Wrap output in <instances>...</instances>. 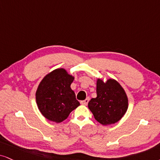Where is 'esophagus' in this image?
<instances>
[{
  "mask_svg": "<svg viewBox=\"0 0 160 160\" xmlns=\"http://www.w3.org/2000/svg\"><path fill=\"white\" fill-rule=\"evenodd\" d=\"M88 102H89V98H87L84 101H81V104H83V105H87L88 104Z\"/></svg>",
  "mask_w": 160,
  "mask_h": 160,
  "instance_id": "obj_1",
  "label": "esophagus"
}]
</instances>
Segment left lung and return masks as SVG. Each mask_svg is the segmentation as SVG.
<instances>
[{
    "mask_svg": "<svg viewBox=\"0 0 160 160\" xmlns=\"http://www.w3.org/2000/svg\"><path fill=\"white\" fill-rule=\"evenodd\" d=\"M96 98H92L88 108L96 121L102 125L119 122L128 108V99L125 90L116 80L104 82L98 78L96 82Z\"/></svg>",
    "mask_w": 160,
    "mask_h": 160,
    "instance_id": "obj_1",
    "label": "left lung"
}]
</instances>
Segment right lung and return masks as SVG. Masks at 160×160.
<instances>
[{
	"instance_id": "add662e5",
	"label": "right lung",
	"mask_w": 160,
	"mask_h": 160,
	"mask_svg": "<svg viewBox=\"0 0 160 160\" xmlns=\"http://www.w3.org/2000/svg\"><path fill=\"white\" fill-rule=\"evenodd\" d=\"M74 77L66 70L58 68L44 76L35 93L40 112L50 121L60 123L80 105L70 84Z\"/></svg>"
}]
</instances>
